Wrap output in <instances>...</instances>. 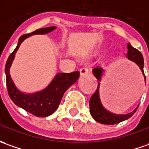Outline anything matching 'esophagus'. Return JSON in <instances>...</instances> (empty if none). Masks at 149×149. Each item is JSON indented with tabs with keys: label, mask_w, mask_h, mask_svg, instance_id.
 I'll return each instance as SVG.
<instances>
[{
	"label": "esophagus",
	"mask_w": 149,
	"mask_h": 149,
	"mask_svg": "<svg viewBox=\"0 0 149 149\" xmlns=\"http://www.w3.org/2000/svg\"><path fill=\"white\" fill-rule=\"evenodd\" d=\"M80 74H81V77H86L89 74V69L87 68H82L80 70Z\"/></svg>",
	"instance_id": "1"
}]
</instances>
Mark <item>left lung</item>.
I'll list each match as a JSON object with an SVG mask.
<instances>
[{
  "label": "left lung",
  "mask_w": 149,
  "mask_h": 149,
  "mask_svg": "<svg viewBox=\"0 0 149 149\" xmlns=\"http://www.w3.org/2000/svg\"><path fill=\"white\" fill-rule=\"evenodd\" d=\"M126 57L128 58L130 60L135 63L143 73V76L144 77V81L146 83V77L143 72V58L142 54L139 51L138 49L134 48L130 43H127V54ZM92 72L94 76L95 77L96 79L99 81L98 87L96 91L94 93V95L91 96L90 100V113L91 114L92 117L96 121L100 122L101 124H105V125H114L119 123L121 121L127 120L128 118L133 116L138 107L134 109L133 112L127 113V114H116V113H111L110 111L107 110L104 107V105L101 103L100 96V86L101 77L103 76L104 69L101 68H95L92 70Z\"/></svg>",
  "instance_id": "8db88e82"
}]
</instances>
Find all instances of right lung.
<instances>
[{"label":"right lung","mask_w":149,"mask_h":149,"mask_svg":"<svg viewBox=\"0 0 149 149\" xmlns=\"http://www.w3.org/2000/svg\"><path fill=\"white\" fill-rule=\"evenodd\" d=\"M56 28V27L37 29L35 32L23 35L19 39L18 45L15 50L10 54L7 59L6 64V86L8 93L11 100L15 105L21 109H24L28 113H32L36 117H45L51 115L55 112L60 104L62 97L72 85H73L79 78V72H73L71 73L58 72L51 81L49 85L40 91L34 93H25L19 91L15 86V82L11 78L10 74L12 63L15 57V54L19 49L21 43L28 37L33 35L47 34L51 32Z\"/></svg>","instance_id":"right-lung-1"}]
</instances>
